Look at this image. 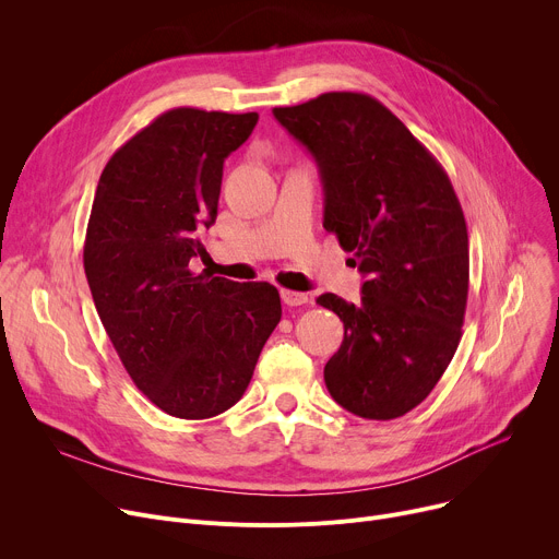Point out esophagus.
Wrapping results in <instances>:
<instances>
[{"instance_id": "obj_1", "label": "esophagus", "mask_w": 559, "mask_h": 559, "mask_svg": "<svg viewBox=\"0 0 559 559\" xmlns=\"http://www.w3.org/2000/svg\"><path fill=\"white\" fill-rule=\"evenodd\" d=\"M281 299H283L285 306L296 308V306H306L308 304V294L294 292V289H281Z\"/></svg>"}]
</instances>
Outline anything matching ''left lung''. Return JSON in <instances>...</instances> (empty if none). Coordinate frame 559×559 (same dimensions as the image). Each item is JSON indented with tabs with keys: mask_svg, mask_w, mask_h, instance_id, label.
<instances>
[{
	"mask_svg": "<svg viewBox=\"0 0 559 559\" xmlns=\"http://www.w3.org/2000/svg\"><path fill=\"white\" fill-rule=\"evenodd\" d=\"M274 117L314 157L323 229L366 278L359 304L337 294L317 299L344 321L325 386L359 418H400L431 393L461 342L469 245L454 186L368 94L328 92L274 107Z\"/></svg>",
	"mask_w": 559,
	"mask_h": 559,
	"instance_id": "8db88e82",
	"label": "left lung"
}]
</instances>
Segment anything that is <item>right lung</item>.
I'll list each match as a JSON object with an SVG mask.
<instances>
[{
  "label": "right lung",
  "mask_w": 559,
  "mask_h": 559,
  "mask_svg": "<svg viewBox=\"0 0 559 559\" xmlns=\"http://www.w3.org/2000/svg\"><path fill=\"white\" fill-rule=\"evenodd\" d=\"M255 123V111L168 109L111 155L96 186L83 251L96 312L132 382L175 418L231 408L281 321L274 285L191 272L225 159Z\"/></svg>",
  "instance_id": "1"
}]
</instances>
